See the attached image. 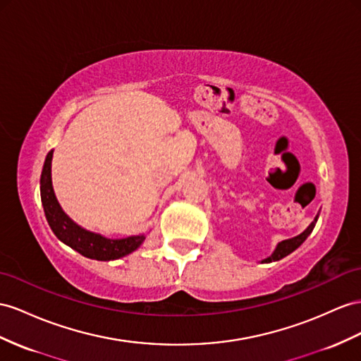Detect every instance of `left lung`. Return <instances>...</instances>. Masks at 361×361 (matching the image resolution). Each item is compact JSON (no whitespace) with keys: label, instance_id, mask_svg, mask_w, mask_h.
Here are the masks:
<instances>
[{"label":"left lung","instance_id":"left-lung-1","mask_svg":"<svg viewBox=\"0 0 361 361\" xmlns=\"http://www.w3.org/2000/svg\"><path fill=\"white\" fill-rule=\"evenodd\" d=\"M317 218H319V215L314 218V221L311 223V226L305 230L303 233H300L299 236H295V238H291V239H286V241H282V243H279V245L276 247V250L273 252V255L270 256V257H267V259H264L262 262H271V261H279V259H282V257H285L286 255H290V253H293L295 248H298L305 239H307L308 236H310V233L312 232V228H314V226H316V223H317Z\"/></svg>","mask_w":361,"mask_h":361}]
</instances>
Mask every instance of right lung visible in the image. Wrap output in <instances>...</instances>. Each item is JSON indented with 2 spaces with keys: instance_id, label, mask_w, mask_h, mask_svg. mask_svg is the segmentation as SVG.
<instances>
[{
  "instance_id": "1",
  "label": "right lung",
  "mask_w": 361,
  "mask_h": 361,
  "mask_svg": "<svg viewBox=\"0 0 361 361\" xmlns=\"http://www.w3.org/2000/svg\"><path fill=\"white\" fill-rule=\"evenodd\" d=\"M51 157L53 151L47 154L44 161L41 173V201L45 218H47L49 226L58 239L82 256L97 261L118 259V257L126 256L140 247L145 241L143 235L128 236L123 239H108L80 228L63 214L51 186Z\"/></svg>"
}]
</instances>
